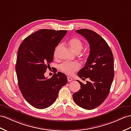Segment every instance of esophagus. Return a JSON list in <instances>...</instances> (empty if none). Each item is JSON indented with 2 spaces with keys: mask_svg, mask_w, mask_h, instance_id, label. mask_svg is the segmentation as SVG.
Wrapping results in <instances>:
<instances>
[{
  "mask_svg": "<svg viewBox=\"0 0 131 131\" xmlns=\"http://www.w3.org/2000/svg\"><path fill=\"white\" fill-rule=\"evenodd\" d=\"M72 79L71 78H70V77H68V81L69 82H71V81H72Z\"/></svg>",
  "mask_w": 131,
  "mask_h": 131,
  "instance_id": "obj_1",
  "label": "esophagus"
}]
</instances>
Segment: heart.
<instances>
[{"label": "heart", "mask_w": 131, "mask_h": 131, "mask_svg": "<svg viewBox=\"0 0 131 131\" xmlns=\"http://www.w3.org/2000/svg\"><path fill=\"white\" fill-rule=\"evenodd\" d=\"M70 48L75 53H78L81 51L83 47V43L80 39L74 38L70 39L69 41ZM61 47V45L57 46L54 52L55 57L57 55V52ZM88 56V52H86L84 55L85 58H87ZM60 69L61 71L68 75H72L75 71H78L80 69V65L78 62H64L60 65Z\"/></svg>", "instance_id": "b5f03b06"}]
</instances>
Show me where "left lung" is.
<instances>
[{
    "label": "left lung",
    "mask_w": 131,
    "mask_h": 131,
    "mask_svg": "<svg viewBox=\"0 0 131 131\" xmlns=\"http://www.w3.org/2000/svg\"><path fill=\"white\" fill-rule=\"evenodd\" d=\"M75 31L88 40L90 48L85 66L78 75L90 80L86 84L77 80L81 89L73 93V100L79 106L90 110L101 105L109 94L115 72L113 56L106 41L97 33L86 29Z\"/></svg>",
    "instance_id": "left-lung-1"
}]
</instances>
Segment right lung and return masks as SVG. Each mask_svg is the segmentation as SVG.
I'll list each match as a JSON object with an SVG mask.
<instances>
[{
  "instance_id": "obj_1",
  "label": "right lung",
  "mask_w": 131,
  "mask_h": 131,
  "mask_svg": "<svg viewBox=\"0 0 131 131\" xmlns=\"http://www.w3.org/2000/svg\"><path fill=\"white\" fill-rule=\"evenodd\" d=\"M67 31L39 30L26 37L19 46L15 66L18 86L25 100L35 108L51 106L68 82L67 76L61 72L50 79L44 76L53 61L55 47Z\"/></svg>"
}]
</instances>
